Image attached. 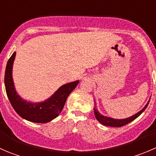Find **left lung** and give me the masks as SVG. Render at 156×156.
I'll list each match as a JSON object with an SVG mask.
<instances>
[{"label": "left lung", "instance_id": "1", "mask_svg": "<svg viewBox=\"0 0 156 156\" xmlns=\"http://www.w3.org/2000/svg\"><path fill=\"white\" fill-rule=\"evenodd\" d=\"M149 100L148 101V103H146V106H144L140 111H139L137 113H136V114L130 116V117L127 118V119H112V118L107 117V116L103 115L100 114V113L99 112V111L97 110V108H96V107L94 108V115H95V117L96 119H97V120L103 125H106V126H109V127H122L124 126V125H127V124L130 123V122H132V121H133L134 119H136L138 116L140 115L144 112V111L146 109V107L148 106V104H149Z\"/></svg>", "mask_w": 156, "mask_h": 156}]
</instances>
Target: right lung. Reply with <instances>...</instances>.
I'll return each instance as SVG.
<instances>
[{
    "label": "right lung",
    "mask_w": 156,
    "mask_h": 156,
    "mask_svg": "<svg viewBox=\"0 0 156 156\" xmlns=\"http://www.w3.org/2000/svg\"><path fill=\"white\" fill-rule=\"evenodd\" d=\"M15 56L16 52H14L7 62L4 75L6 92L11 105L23 119L35 123H48L59 115L69 95L76 87L79 81L63 84L44 101L32 103L25 100L17 94L12 79V66Z\"/></svg>",
    "instance_id": "1"
}]
</instances>
